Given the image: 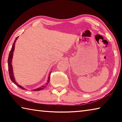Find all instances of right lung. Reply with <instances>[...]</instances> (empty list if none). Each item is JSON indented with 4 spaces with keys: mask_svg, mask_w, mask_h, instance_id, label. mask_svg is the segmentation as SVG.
I'll return each instance as SVG.
<instances>
[{
    "mask_svg": "<svg viewBox=\"0 0 122 122\" xmlns=\"http://www.w3.org/2000/svg\"><path fill=\"white\" fill-rule=\"evenodd\" d=\"M18 38V36L16 37V38L15 39V40H14L13 44V45H12L11 50V51H10V54H9V57H8V67H9V75H10V78H11V81L13 82V83L15 84V85L17 86L18 87H19V88H20L21 89H23V90L26 89V90H27L26 88H25L23 87V86H21L19 85V84H18L17 82H16V80L15 79V77H14V76L13 67H12V59H13V53H14V48H15V42H16V40H17ZM51 73V72L50 73V74H49L47 82L44 84V85L41 86H40V87H39V88H36V89H35L33 90V91H39V90H42L43 89H44L45 87H46V86L47 85H48V84L49 83V80H50Z\"/></svg>",
    "mask_w": 122,
    "mask_h": 122,
    "instance_id": "obj_1",
    "label": "right lung"
}]
</instances>
